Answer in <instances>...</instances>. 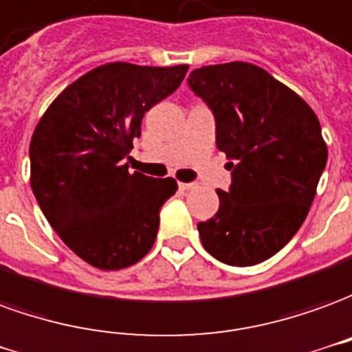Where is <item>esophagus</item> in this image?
<instances>
[{"label": "esophagus", "instance_id": "obj_1", "mask_svg": "<svg viewBox=\"0 0 352 352\" xmlns=\"http://www.w3.org/2000/svg\"><path fill=\"white\" fill-rule=\"evenodd\" d=\"M178 186H180L182 191H191V189L197 188V184H188V182H180Z\"/></svg>", "mask_w": 352, "mask_h": 352}]
</instances>
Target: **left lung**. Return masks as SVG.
<instances>
[{
    "label": "left lung",
    "mask_w": 352,
    "mask_h": 352,
    "mask_svg": "<svg viewBox=\"0 0 352 352\" xmlns=\"http://www.w3.org/2000/svg\"><path fill=\"white\" fill-rule=\"evenodd\" d=\"M188 81L214 111L216 144L233 170L218 212L197 226L201 243L228 265H256L298 233L315 201L328 159L318 117L250 62L203 66Z\"/></svg>",
    "instance_id": "left-lung-1"
}]
</instances>
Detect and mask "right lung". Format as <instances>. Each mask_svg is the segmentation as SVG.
Instances as JSON below:
<instances>
[{
	"label": "right lung",
	"instance_id": "right-lung-1",
	"mask_svg": "<svg viewBox=\"0 0 352 352\" xmlns=\"http://www.w3.org/2000/svg\"><path fill=\"white\" fill-rule=\"evenodd\" d=\"M188 69L102 64L68 85L32 134V191L56 235L92 267H131L155 243L161 206L178 184L131 172L124 159L144 116Z\"/></svg>",
	"mask_w": 352,
	"mask_h": 352
}]
</instances>
